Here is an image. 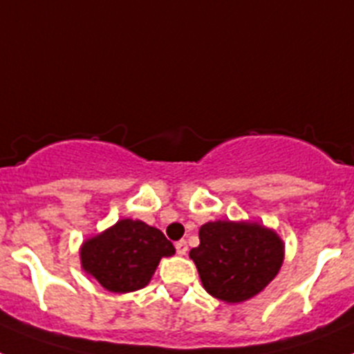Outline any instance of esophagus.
I'll list each match as a JSON object with an SVG mask.
<instances>
[{
	"mask_svg": "<svg viewBox=\"0 0 354 354\" xmlns=\"http://www.w3.org/2000/svg\"><path fill=\"white\" fill-rule=\"evenodd\" d=\"M175 250H177V253H179V255H186L187 253V243L186 241H177V243H175Z\"/></svg>",
	"mask_w": 354,
	"mask_h": 354,
	"instance_id": "esophagus-1",
	"label": "esophagus"
}]
</instances>
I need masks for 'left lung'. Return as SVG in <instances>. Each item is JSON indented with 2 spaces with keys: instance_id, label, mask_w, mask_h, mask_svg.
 I'll return each mask as SVG.
<instances>
[{
  "instance_id": "left-lung-1",
  "label": "left lung",
  "mask_w": 354,
  "mask_h": 354,
  "mask_svg": "<svg viewBox=\"0 0 354 354\" xmlns=\"http://www.w3.org/2000/svg\"><path fill=\"white\" fill-rule=\"evenodd\" d=\"M189 252L204 289L225 303L252 299L273 282L286 257L282 237L259 221H207Z\"/></svg>"
}]
</instances>
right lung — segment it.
<instances>
[{
	"label": "right lung",
	"mask_w": 354,
	"mask_h": 354,
	"mask_svg": "<svg viewBox=\"0 0 354 354\" xmlns=\"http://www.w3.org/2000/svg\"><path fill=\"white\" fill-rule=\"evenodd\" d=\"M174 253V245L159 228L124 218L84 239L80 261L81 270L106 290L126 294L149 286L159 261Z\"/></svg>",
	"instance_id": "right-lung-1"
}]
</instances>
